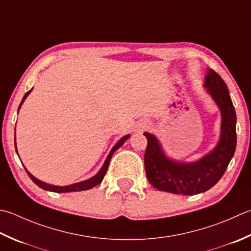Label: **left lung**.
<instances>
[{
  "label": "left lung",
  "mask_w": 251,
  "mask_h": 251,
  "mask_svg": "<svg viewBox=\"0 0 251 251\" xmlns=\"http://www.w3.org/2000/svg\"><path fill=\"white\" fill-rule=\"evenodd\" d=\"M203 87L221 112V132L217 146L197 161L184 162L169 158L159 139L144 132L148 140L145 153L146 175L149 183L161 191L193 196L212 188L222 177L236 149V112L226 83L208 70Z\"/></svg>",
  "instance_id": "left-lung-1"
}]
</instances>
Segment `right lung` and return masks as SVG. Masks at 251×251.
<instances>
[{
	"label": "right lung",
	"instance_id": "right-lung-1",
	"mask_svg": "<svg viewBox=\"0 0 251 251\" xmlns=\"http://www.w3.org/2000/svg\"><path fill=\"white\" fill-rule=\"evenodd\" d=\"M32 89H33V88H31V89L29 90V91L26 93V95L24 96L23 100H22V102H21V104H19L18 111H19V109H21V107H22L24 101L26 100V98H27L29 95H30V92L32 91ZM15 130H16V128H15ZM129 136H130V135H126V136H124V137H122V138L119 140V142H117V144H116L114 147H113V148H112L111 151H110V153L107 154L106 159H105V161H104V163H103V165H102V168L100 169V171L98 172V173H97L95 176H92V177L88 178V179H86V180L79 181V183L71 184V185H67V186L50 185V184L44 183V181H41L40 179L36 178V177H34V176L30 173V172H29L26 168H25V166H24V168H25V170H26L28 176H29V177H30V179L33 181V183L36 184L37 186H39V187H40V188L44 189V190L53 191V193H74V191H82V190L91 189V188L95 187V186L99 185V184L101 183V181L103 180V178H104V176H105L106 172H107V168H109V163H110V161H111V158H112L113 153H114V152H115L117 149H119L120 147H122L123 145H124V142L129 138ZM15 149H16V152H17V147H16V132H15ZM17 154H18V152H17Z\"/></svg>",
	"mask_w": 251,
	"mask_h": 251
}]
</instances>
